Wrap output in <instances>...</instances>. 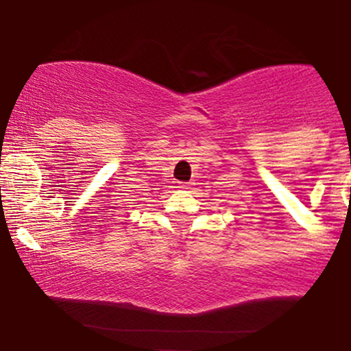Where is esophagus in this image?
Returning <instances> with one entry per match:
<instances>
[{
  "label": "esophagus",
  "mask_w": 351,
  "mask_h": 351,
  "mask_svg": "<svg viewBox=\"0 0 351 351\" xmlns=\"http://www.w3.org/2000/svg\"><path fill=\"white\" fill-rule=\"evenodd\" d=\"M178 188H188V183H180Z\"/></svg>",
  "instance_id": "34e87169"
}]
</instances>
